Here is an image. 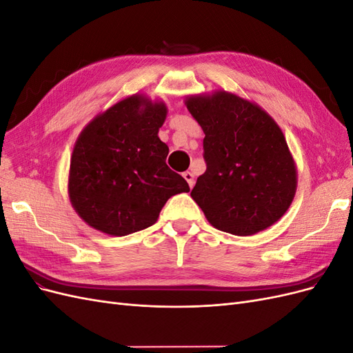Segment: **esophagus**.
Returning <instances> with one entry per match:
<instances>
[{
	"instance_id": "1",
	"label": "esophagus",
	"mask_w": 353,
	"mask_h": 353,
	"mask_svg": "<svg viewBox=\"0 0 353 353\" xmlns=\"http://www.w3.org/2000/svg\"><path fill=\"white\" fill-rule=\"evenodd\" d=\"M183 176L185 178V181L188 183L190 188H193V187H194V175H193V172H190V170H187V172L183 174Z\"/></svg>"
}]
</instances>
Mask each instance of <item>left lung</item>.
<instances>
[{
	"mask_svg": "<svg viewBox=\"0 0 353 353\" xmlns=\"http://www.w3.org/2000/svg\"><path fill=\"white\" fill-rule=\"evenodd\" d=\"M206 172L191 197L213 227L252 236L279 221L296 193V168L281 130L256 104L228 92L190 97Z\"/></svg>",
	"mask_w": 353,
	"mask_h": 353,
	"instance_id": "left-lung-1",
	"label": "left lung"
}]
</instances>
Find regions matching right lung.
Masks as SVG:
<instances>
[{
	"instance_id": "obj_1",
	"label": "right lung",
	"mask_w": 353,
	"mask_h": 353,
	"mask_svg": "<svg viewBox=\"0 0 353 353\" xmlns=\"http://www.w3.org/2000/svg\"><path fill=\"white\" fill-rule=\"evenodd\" d=\"M163 103L141 95L97 116L74 144L69 196L92 228L126 236L152 227L169 197L188 193L187 181L166 165L168 145L157 137Z\"/></svg>"
}]
</instances>
